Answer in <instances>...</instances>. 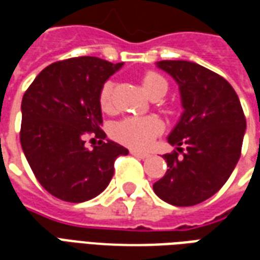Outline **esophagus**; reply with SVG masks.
<instances>
[{
    "label": "esophagus",
    "mask_w": 260,
    "mask_h": 260,
    "mask_svg": "<svg viewBox=\"0 0 260 260\" xmlns=\"http://www.w3.org/2000/svg\"><path fill=\"white\" fill-rule=\"evenodd\" d=\"M131 154H132V156H135V157H138V158L149 157V153L139 152V150H135V149H131Z\"/></svg>",
    "instance_id": "34e87169"
}]
</instances>
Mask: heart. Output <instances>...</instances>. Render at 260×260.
<instances>
[{"label":"heart","instance_id":"1","mask_svg":"<svg viewBox=\"0 0 260 260\" xmlns=\"http://www.w3.org/2000/svg\"><path fill=\"white\" fill-rule=\"evenodd\" d=\"M142 87L149 97L154 94L163 96L167 90V82L161 75L147 72L142 76ZM111 91L113 83L106 82L102 86L99 102L104 111L111 108ZM163 124L156 117H128L113 126V136L121 143L135 149H146L153 139L161 134Z\"/></svg>","mask_w":260,"mask_h":260}]
</instances>
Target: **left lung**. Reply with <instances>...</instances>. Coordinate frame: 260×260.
<instances>
[{"mask_svg":"<svg viewBox=\"0 0 260 260\" xmlns=\"http://www.w3.org/2000/svg\"><path fill=\"white\" fill-rule=\"evenodd\" d=\"M156 65L180 87L184 113L167 141L183 156L164 154L169 169L153 191L170 205L193 206L214 195L234 171L246 129L245 115L233 86L216 72L189 61Z\"/></svg>","mask_w":260,"mask_h":260,"instance_id":"8db88e82","label":"left lung"}]
</instances>
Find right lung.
Segmentation results:
<instances>
[{
	"instance_id": "obj_1",
	"label": "right lung",
	"mask_w": 260,
	"mask_h": 260,
	"mask_svg": "<svg viewBox=\"0 0 260 260\" xmlns=\"http://www.w3.org/2000/svg\"><path fill=\"white\" fill-rule=\"evenodd\" d=\"M97 57L48 65L22 99L20 145L37 181L61 201L80 203L100 195L114 175V161L128 149L100 141L86 149L83 136L106 139L99 94L122 67Z\"/></svg>"
}]
</instances>
